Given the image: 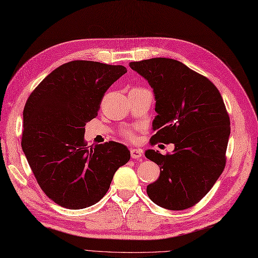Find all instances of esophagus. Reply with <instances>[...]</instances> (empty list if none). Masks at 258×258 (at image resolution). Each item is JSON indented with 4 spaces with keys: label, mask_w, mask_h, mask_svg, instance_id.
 Instances as JSON below:
<instances>
[{
    "label": "esophagus",
    "mask_w": 258,
    "mask_h": 258,
    "mask_svg": "<svg viewBox=\"0 0 258 258\" xmlns=\"http://www.w3.org/2000/svg\"><path fill=\"white\" fill-rule=\"evenodd\" d=\"M130 153H131V158L133 159H139L143 155V151L141 149H135L131 148L130 149Z\"/></svg>",
    "instance_id": "34e87169"
}]
</instances>
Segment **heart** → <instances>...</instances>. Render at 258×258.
Here are the masks:
<instances>
[{
  "mask_svg": "<svg viewBox=\"0 0 258 258\" xmlns=\"http://www.w3.org/2000/svg\"><path fill=\"white\" fill-rule=\"evenodd\" d=\"M137 131L138 129L134 128H127L122 131V136L125 138V139L129 141H135L137 138Z\"/></svg>",
  "mask_w": 258,
  "mask_h": 258,
  "instance_id": "b5f03b06",
  "label": "heart"
}]
</instances>
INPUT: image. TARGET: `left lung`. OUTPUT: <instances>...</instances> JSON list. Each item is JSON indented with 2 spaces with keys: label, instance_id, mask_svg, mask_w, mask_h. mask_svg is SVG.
<instances>
[{
  "label": "left lung",
  "instance_id": "obj_1",
  "mask_svg": "<svg viewBox=\"0 0 258 258\" xmlns=\"http://www.w3.org/2000/svg\"><path fill=\"white\" fill-rule=\"evenodd\" d=\"M129 66L154 92L158 116L150 144L175 146L172 154L146 152L161 169L147 187L148 196L165 209L190 208L209 192L227 163L231 127L223 98L209 79L177 60L153 58Z\"/></svg>",
  "mask_w": 258,
  "mask_h": 258
}]
</instances>
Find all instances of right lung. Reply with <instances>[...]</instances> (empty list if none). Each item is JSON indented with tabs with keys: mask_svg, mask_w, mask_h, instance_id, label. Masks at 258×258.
I'll use <instances>...</instances> for the list:
<instances>
[{
	"mask_svg": "<svg viewBox=\"0 0 258 258\" xmlns=\"http://www.w3.org/2000/svg\"><path fill=\"white\" fill-rule=\"evenodd\" d=\"M125 72L123 66L71 61L47 75L27 99L22 148L42 191L63 208L98 203L130 160L121 143L87 147L84 139L105 92Z\"/></svg>",
	"mask_w": 258,
	"mask_h": 258,
	"instance_id": "right-lung-1",
	"label": "right lung"
}]
</instances>
